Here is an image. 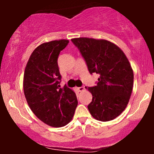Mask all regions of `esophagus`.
Segmentation results:
<instances>
[{
	"instance_id": "1",
	"label": "esophagus",
	"mask_w": 154,
	"mask_h": 154,
	"mask_svg": "<svg viewBox=\"0 0 154 154\" xmlns=\"http://www.w3.org/2000/svg\"><path fill=\"white\" fill-rule=\"evenodd\" d=\"M77 89H78V91L79 92H82L83 91H85V86H82V87H79L77 88Z\"/></svg>"
}]
</instances>
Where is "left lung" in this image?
<instances>
[{
	"label": "left lung",
	"mask_w": 154,
	"mask_h": 154,
	"mask_svg": "<svg viewBox=\"0 0 154 154\" xmlns=\"http://www.w3.org/2000/svg\"><path fill=\"white\" fill-rule=\"evenodd\" d=\"M85 60L90 73L99 74L97 85L86 88L93 95L88 106L95 119L113 120L129 103L133 88L134 74L125 53L114 43L103 39H72Z\"/></svg>",
	"instance_id": "1"
}]
</instances>
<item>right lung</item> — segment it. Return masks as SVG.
Wrapping results in <instances>:
<instances>
[{
  "label": "right lung",
  "instance_id": "right-lung-1",
  "mask_svg": "<svg viewBox=\"0 0 154 154\" xmlns=\"http://www.w3.org/2000/svg\"><path fill=\"white\" fill-rule=\"evenodd\" d=\"M68 43L64 39L42 43L32 53L24 70L23 88L28 105L39 119L54 128L70 122L78 103L72 89L59 88L57 60Z\"/></svg>",
  "mask_w": 154,
  "mask_h": 154
}]
</instances>
